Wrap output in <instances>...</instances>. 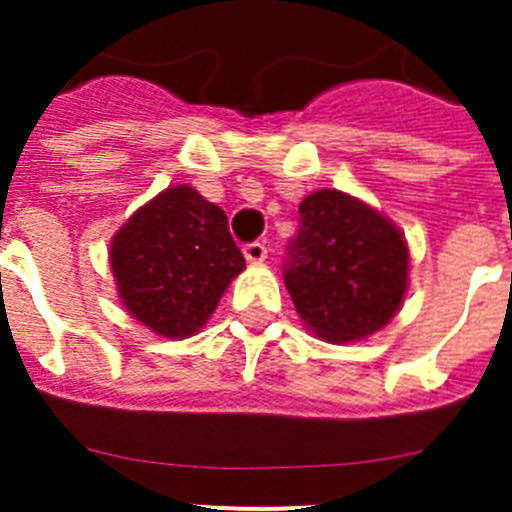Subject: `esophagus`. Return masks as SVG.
Instances as JSON below:
<instances>
[{
    "label": "esophagus",
    "instance_id": "esophagus-1",
    "mask_svg": "<svg viewBox=\"0 0 512 512\" xmlns=\"http://www.w3.org/2000/svg\"><path fill=\"white\" fill-rule=\"evenodd\" d=\"M243 253H246V259L251 261V264H259V261L266 259V246L259 243V240H253V243H246V246H243Z\"/></svg>",
    "mask_w": 512,
    "mask_h": 512
}]
</instances>
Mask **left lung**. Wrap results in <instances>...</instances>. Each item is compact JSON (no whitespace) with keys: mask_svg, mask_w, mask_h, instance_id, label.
Instances as JSON below:
<instances>
[{"mask_svg":"<svg viewBox=\"0 0 512 512\" xmlns=\"http://www.w3.org/2000/svg\"><path fill=\"white\" fill-rule=\"evenodd\" d=\"M282 280L308 329L329 342L374 335L408 287V248L392 222L340 190H316L298 206Z\"/></svg>","mask_w":512,"mask_h":512,"instance_id":"obj_1","label":"left lung"}]
</instances>
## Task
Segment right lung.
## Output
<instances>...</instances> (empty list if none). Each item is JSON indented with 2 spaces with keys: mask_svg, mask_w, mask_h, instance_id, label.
I'll list each match as a JSON object with an SVG mask.
<instances>
[{
  "mask_svg": "<svg viewBox=\"0 0 512 512\" xmlns=\"http://www.w3.org/2000/svg\"><path fill=\"white\" fill-rule=\"evenodd\" d=\"M243 266L225 211L185 185L135 211L112 240L122 303L164 337L198 332Z\"/></svg>",
  "mask_w": 512,
  "mask_h": 512,
  "instance_id": "right-lung-1",
  "label": "right lung"
}]
</instances>
